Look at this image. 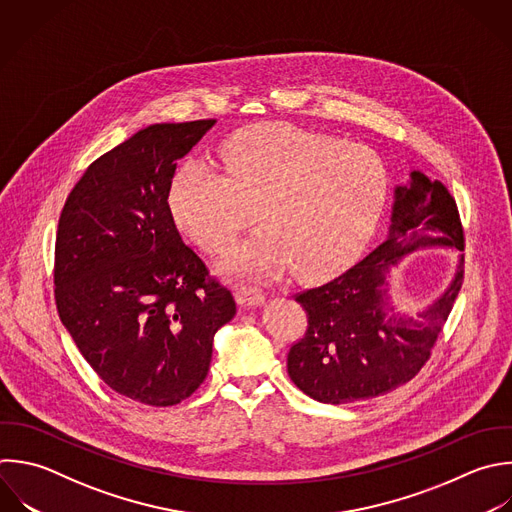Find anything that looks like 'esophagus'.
Instances as JSON below:
<instances>
[{
    "label": "esophagus",
    "instance_id": "1",
    "mask_svg": "<svg viewBox=\"0 0 512 512\" xmlns=\"http://www.w3.org/2000/svg\"><path fill=\"white\" fill-rule=\"evenodd\" d=\"M236 300L242 308H256L264 302V294L260 290H254V288H246V286H240L238 292H236Z\"/></svg>",
    "mask_w": 512,
    "mask_h": 512
}]
</instances>
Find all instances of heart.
I'll return each mask as SVG.
<instances>
[{"mask_svg": "<svg viewBox=\"0 0 512 512\" xmlns=\"http://www.w3.org/2000/svg\"><path fill=\"white\" fill-rule=\"evenodd\" d=\"M224 172L186 162L172 208L198 244L222 256L238 234L264 222L228 260V272L270 278L288 266L314 276L346 262L372 234L386 202L382 158L346 140L290 124H258L220 146Z\"/></svg>", "mask_w": 512, "mask_h": 512, "instance_id": "b5f03b06", "label": "heart"}]
</instances>
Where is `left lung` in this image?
Returning <instances> with one entry per match:
<instances>
[{
	"label": "left lung",
	"instance_id": "1",
	"mask_svg": "<svg viewBox=\"0 0 512 512\" xmlns=\"http://www.w3.org/2000/svg\"><path fill=\"white\" fill-rule=\"evenodd\" d=\"M428 246L462 252L464 230L446 186L414 170L410 184L394 190L388 240L334 280L294 296L308 326L290 346L288 374L304 394L326 404L368 400L420 372L462 286L464 256L450 286L418 316H398L388 304L386 274Z\"/></svg>",
	"mask_w": 512,
	"mask_h": 512
}]
</instances>
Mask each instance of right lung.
Masks as SVG:
<instances>
[{"instance_id":"1","label":"right lung","mask_w":512,"mask_h":512,"mask_svg":"<svg viewBox=\"0 0 512 512\" xmlns=\"http://www.w3.org/2000/svg\"><path fill=\"white\" fill-rule=\"evenodd\" d=\"M216 120L154 124L88 166L56 234V306L118 394L174 406L204 382L232 292L184 244L170 208L178 160Z\"/></svg>"}]
</instances>
